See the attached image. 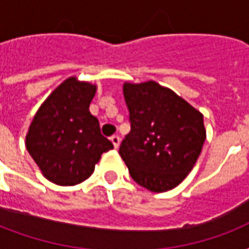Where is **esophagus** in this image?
<instances>
[{
  "mask_svg": "<svg viewBox=\"0 0 249 249\" xmlns=\"http://www.w3.org/2000/svg\"><path fill=\"white\" fill-rule=\"evenodd\" d=\"M120 137L119 136H112L111 137V142H112L113 143V147L115 148H117L119 147V146H120Z\"/></svg>",
  "mask_w": 249,
  "mask_h": 249,
  "instance_id": "1",
  "label": "esophagus"
}]
</instances>
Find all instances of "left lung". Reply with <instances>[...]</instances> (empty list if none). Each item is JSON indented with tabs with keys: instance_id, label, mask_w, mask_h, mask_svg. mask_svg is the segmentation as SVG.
<instances>
[{
	"instance_id": "left-lung-1",
	"label": "left lung",
	"mask_w": 249,
	"mask_h": 249,
	"mask_svg": "<svg viewBox=\"0 0 249 249\" xmlns=\"http://www.w3.org/2000/svg\"><path fill=\"white\" fill-rule=\"evenodd\" d=\"M130 132L119 154L134 181L152 193L174 189L191 172L205 141L203 113L155 81L123 85Z\"/></svg>"
}]
</instances>
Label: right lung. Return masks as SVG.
<instances>
[{"label":"right lung","mask_w":249,"mask_h":249,"mask_svg":"<svg viewBox=\"0 0 249 249\" xmlns=\"http://www.w3.org/2000/svg\"><path fill=\"white\" fill-rule=\"evenodd\" d=\"M97 85L72 76L53 90L29 125L25 147L45 177L60 186L81 183L113 144L89 111Z\"/></svg>","instance_id":"obj_1"}]
</instances>
